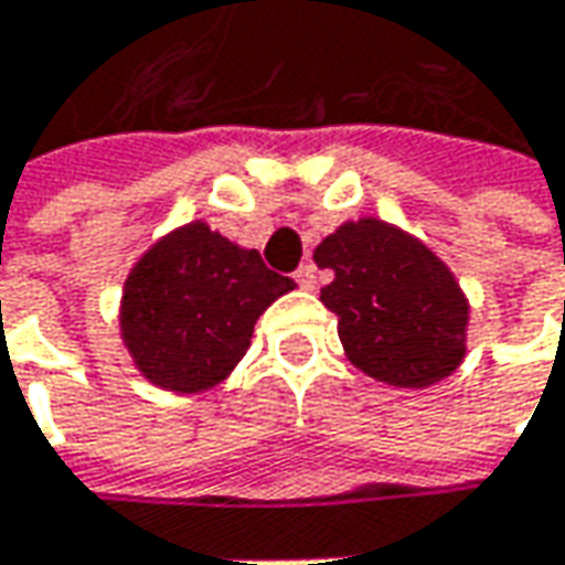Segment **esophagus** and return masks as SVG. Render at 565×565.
<instances>
[{"mask_svg": "<svg viewBox=\"0 0 565 565\" xmlns=\"http://www.w3.org/2000/svg\"><path fill=\"white\" fill-rule=\"evenodd\" d=\"M295 282H298L301 289H315V286H317L315 264H301V267L295 270Z\"/></svg>", "mask_w": 565, "mask_h": 565, "instance_id": "1", "label": "esophagus"}]
</instances>
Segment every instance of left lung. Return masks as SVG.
Instances as JSON below:
<instances>
[{"mask_svg": "<svg viewBox=\"0 0 565 565\" xmlns=\"http://www.w3.org/2000/svg\"><path fill=\"white\" fill-rule=\"evenodd\" d=\"M315 264L333 270L320 301L339 317L342 349L367 377L424 390L462 364L468 298L424 242L364 216L327 235Z\"/></svg>", "mask_w": 565, "mask_h": 565, "instance_id": "obj_1", "label": "left lung"}]
</instances>
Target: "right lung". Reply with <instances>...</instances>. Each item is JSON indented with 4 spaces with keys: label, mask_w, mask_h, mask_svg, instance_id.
Instances as JSON below:
<instances>
[{
    "label": "right lung",
    "mask_w": 565,
    "mask_h": 565,
    "mask_svg": "<svg viewBox=\"0 0 565 565\" xmlns=\"http://www.w3.org/2000/svg\"><path fill=\"white\" fill-rule=\"evenodd\" d=\"M292 289V279L273 273L257 250L194 220L131 267L121 292V339L153 386L204 393L245 359L257 317Z\"/></svg>",
    "instance_id": "right-lung-1"
}]
</instances>
